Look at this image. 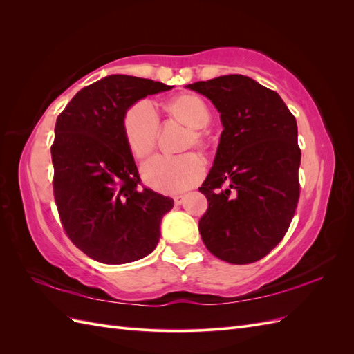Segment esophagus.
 <instances>
[{
  "label": "esophagus",
  "mask_w": 354,
  "mask_h": 354,
  "mask_svg": "<svg viewBox=\"0 0 354 354\" xmlns=\"http://www.w3.org/2000/svg\"><path fill=\"white\" fill-rule=\"evenodd\" d=\"M183 201H185V195H177V196H174L176 205H181V203H183Z\"/></svg>",
  "instance_id": "obj_1"
}]
</instances>
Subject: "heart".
Wrapping results in <instances>:
<instances>
[{
    "mask_svg": "<svg viewBox=\"0 0 354 354\" xmlns=\"http://www.w3.org/2000/svg\"><path fill=\"white\" fill-rule=\"evenodd\" d=\"M168 111L194 130L187 138V146H203L205 138L201 128L211 121L208 104L196 94H180L168 103ZM124 137L133 156L142 159L153 151L159 131V116L151 100H138L124 115ZM205 162L195 153L177 156L156 155L142 167L146 183L162 194H180L203 177Z\"/></svg>",
    "mask_w": 354,
    "mask_h": 354,
    "instance_id": "obj_1",
    "label": "heart"
}]
</instances>
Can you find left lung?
<instances>
[{
    "instance_id": "left-lung-1",
    "label": "left lung",
    "mask_w": 354,
    "mask_h": 354,
    "mask_svg": "<svg viewBox=\"0 0 354 354\" xmlns=\"http://www.w3.org/2000/svg\"><path fill=\"white\" fill-rule=\"evenodd\" d=\"M220 112L216 159L199 187L208 209L199 233L208 251L232 264L261 260L279 243L299 198L295 116L281 95L243 75L186 85Z\"/></svg>"
}]
</instances>
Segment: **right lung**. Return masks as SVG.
Instances as JSON below:
<instances>
[{"mask_svg":"<svg viewBox=\"0 0 354 354\" xmlns=\"http://www.w3.org/2000/svg\"><path fill=\"white\" fill-rule=\"evenodd\" d=\"M171 88L109 75L78 91L57 116L51 146L55 201L69 239L95 261H137L159 242L160 220L174 201L140 186L122 122L137 100Z\"/></svg>","mask_w":354,"mask_h":354,"instance_id":"right-lung-1","label":"right lung"}]
</instances>
